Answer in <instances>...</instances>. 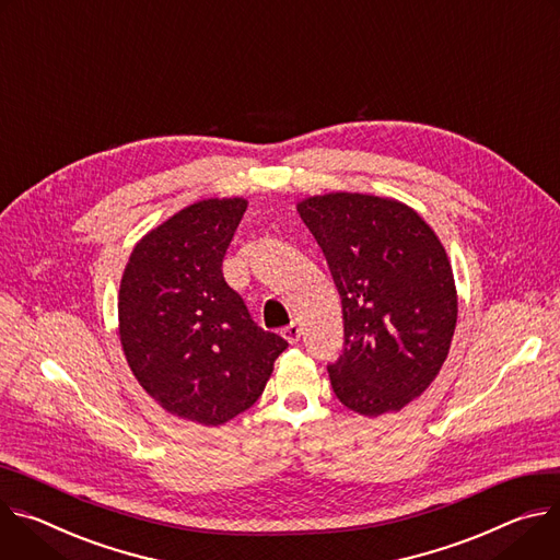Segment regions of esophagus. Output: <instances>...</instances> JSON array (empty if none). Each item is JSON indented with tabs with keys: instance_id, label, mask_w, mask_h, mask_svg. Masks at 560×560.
<instances>
[{
	"instance_id": "obj_1",
	"label": "esophagus",
	"mask_w": 560,
	"mask_h": 560,
	"mask_svg": "<svg viewBox=\"0 0 560 560\" xmlns=\"http://www.w3.org/2000/svg\"><path fill=\"white\" fill-rule=\"evenodd\" d=\"M300 327L295 325V323H291V325H287L284 329H282V336H284V340L289 342V345H298V340H300Z\"/></svg>"
}]
</instances>
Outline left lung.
Instances as JSON below:
<instances>
[{"label":"left lung","instance_id":"1","mask_svg":"<svg viewBox=\"0 0 560 560\" xmlns=\"http://www.w3.org/2000/svg\"><path fill=\"white\" fill-rule=\"evenodd\" d=\"M342 300L345 349L327 364L338 400L362 413L400 411L447 360L458 298L436 233L407 205L329 194L298 205Z\"/></svg>","mask_w":560,"mask_h":560}]
</instances>
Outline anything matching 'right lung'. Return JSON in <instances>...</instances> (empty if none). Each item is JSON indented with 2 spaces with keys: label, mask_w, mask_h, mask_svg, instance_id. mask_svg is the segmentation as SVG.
I'll use <instances>...</instances> for the list:
<instances>
[{
  "label": "right lung",
  "mask_w": 560,
  "mask_h": 560,
  "mask_svg": "<svg viewBox=\"0 0 560 560\" xmlns=\"http://www.w3.org/2000/svg\"><path fill=\"white\" fill-rule=\"evenodd\" d=\"M246 200H200L149 231L119 284V340L144 392L168 413L218 427L265 392L289 347L248 316L222 260Z\"/></svg>",
  "instance_id": "right-lung-1"
}]
</instances>
